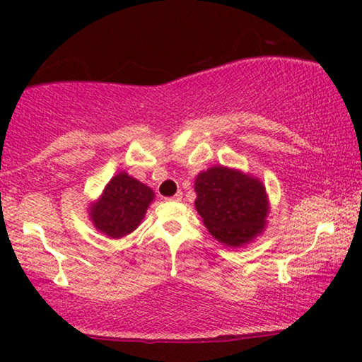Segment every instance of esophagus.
Wrapping results in <instances>:
<instances>
[{
    "label": "esophagus",
    "instance_id": "1",
    "mask_svg": "<svg viewBox=\"0 0 362 362\" xmlns=\"http://www.w3.org/2000/svg\"><path fill=\"white\" fill-rule=\"evenodd\" d=\"M182 199V192H177L173 197H168V201H181Z\"/></svg>",
    "mask_w": 362,
    "mask_h": 362
}]
</instances>
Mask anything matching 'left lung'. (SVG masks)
Here are the masks:
<instances>
[{
    "label": "left lung",
    "mask_w": 362,
    "mask_h": 362,
    "mask_svg": "<svg viewBox=\"0 0 362 362\" xmlns=\"http://www.w3.org/2000/svg\"><path fill=\"white\" fill-rule=\"evenodd\" d=\"M194 185L196 209L217 240L235 247L265 227L267 194L259 180L214 166L199 173Z\"/></svg>",
    "instance_id": "1"
}]
</instances>
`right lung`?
Instances as JSON below:
<instances>
[{"mask_svg": "<svg viewBox=\"0 0 362 362\" xmlns=\"http://www.w3.org/2000/svg\"><path fill=\"white\" fill-rule=\"evenodd\" d=\"M153 196V191L143 182L127 173H118L107 185L100 201L90 209L93 224L112 239L130 234L145 217Z\"/></svg>", "mask_w": 362, "mask_h": 362, "instance_id": "add662e5", "label": "right lung"}]
</instances>
